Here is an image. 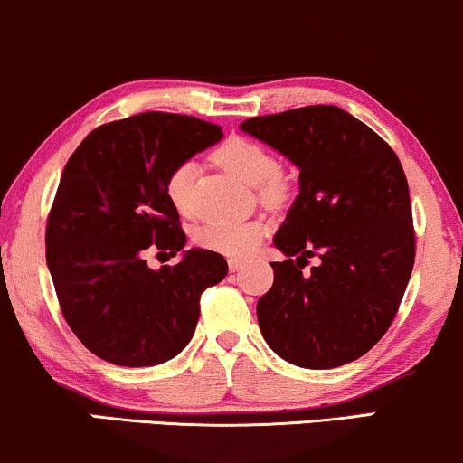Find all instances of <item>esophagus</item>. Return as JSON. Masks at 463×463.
Masks as SVG:
<instances>
[{
  "instance_id": "1",
  "label": "esophagus",
  "mask_w": 463,
  "mask_h": 463,
  "mask_svg": "<svg viewBox=\"0 0 463 463\" xmlns=\"http://www.w3.org/2000/svg\"><path fill=\"white\" fill-rule=\"evenodd\" d=\"M227 265H230V271H238L244 265V261L242 259H227Z\"/></svg>"
}]
</instances>
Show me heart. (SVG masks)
<instances>
[{"instance_id":"heart-1","label":"heart","mask_w":463,"mask_h":463,"mask_svg":"<svg viewBox=\"0 0 463 463\" xmlns=\"http://www.w3.org/2000/svg\"><path fill=\"white\" fill-rule=\"evenodd\" d=\"M213 160L230 170L238 179L257 187V198L265 206L287 204L295 189L290 170L274 160L268 145L249 137H227L213 149ZM194 179L195 166L181 162L168 170L164 179V194L170 206L181 217L194 214ZM268 236L263 221H208L194 232L195 244L225 257H249Z\"/></svg>"}]
</instances>
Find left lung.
Listing matches in <instances>:
<instances>
[{"label": "left lung", "mask_w": 463, "mask_h": 463, "mask_svg": "<svg viewBox=\"0 0 463 463\" xmlns=\"http://www.w3.org/2000/svg\"><path fill=\"white\" fill-rule=\"evenodd\" d=\"M240 128L301 170L299 195L274 238L287 259L271 263L274 287L257 303L265 341L303 369L364 356L394 320L415 263L401 160L335 105L249 118ZM309 256L319 265L303 272Z\"/></svg>", "instance_id": "1"}]
</instances>
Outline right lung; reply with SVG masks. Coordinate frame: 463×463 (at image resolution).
<instances>
[{
  "label": "right lung",
  "mask_w": 463,
  "mask_h": 463,
  "mask_svg": "<svg viewBox=\"0 0 463 463\" xmlns=\"http://www.w3.org/2000/svg\"><path fill=\"white\" fill-rule=\"evenodd\" d=\"M221 137L204 119L147 111L99 126L69 157L48 214L46 261L69 328L94 356L154 366L192 339L200 297L227 276V261L194 249L156 271L145 255L185 246L164 179Z\"/></svg>",
  "instance_id": "1"
}]
</instances>
